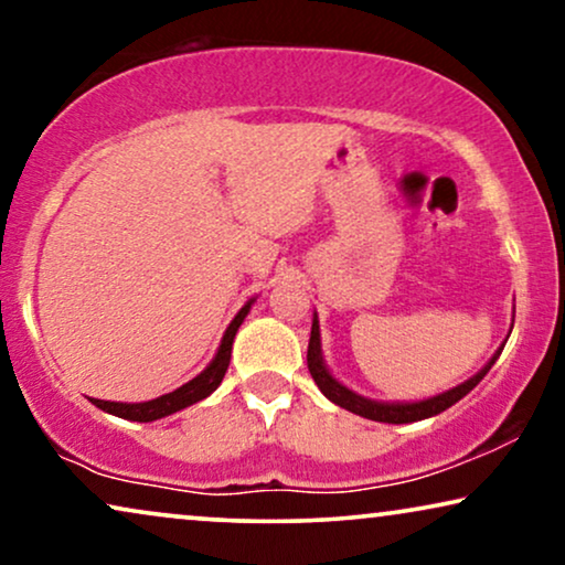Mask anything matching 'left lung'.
<instances>
[{"instance_id": "8db88e82", "label": "left lung", "mask_w": 565, "mask_h": 565, "mask_svg": "<svg viewBox=\"0 0 565 565\" xmlns=\"http://www.w3.org/2000/svg\"><path fill=\"white\" fill-rule=\"evenodd\" d=\"M512 334V331H509ZM504 347H499L497 354L486 362V367L478 370V373L470 377V381L455 385V388L439 393V396L424 398V401H414V404H383V401H370L365 396H358V393L347 388L337 381L334 375L329 373L327 365H323L321 358V334H319V319L313 316V327H311V342H308V370H311L316 385H319L323 396L329 401H334L337 406L347 408V412L365 416V419L373 422H385V424H408V422H419V419H429V416L443 414L445 408H450L452 404H458L462 396H468L470 391L476 388L478 383L483 381L486 373H489L493 362L499 360V354Z\"/></svg>"}]
</instances>
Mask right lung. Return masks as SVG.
Instances as JSON below:
<instances>
[{
	"mask_svg": "<svg viewBox=\"0 0 565 565\" xmlns=\"http://www.w3.org/2000/svg\"><path fill=\"white\" fill-rule=\"evenodd\" d=\"M252 303H254V298L242 308V311L236 313V319L228 323L226 334H223L221 347H218V352H215L211 365H207L198 377H192L190 383H184L182 388L164 393V396H159L153 401H143V404H120V401H99V398H92V404H95L97 408H103V412H107V414L120 416V419L153 422V419H161V416H169V414L180 412V408H188L192 404H198V401L207 398L215 388H218L223 375H226L228 362H231V344H234L236 331H238V327H242V321L246 319V313H249Z\"/></svg>",
	"mask_w": 565,
	"mask_h": 565,
	"instance_id": "right-lung-1",
	"label": "right lung"
}]
</instances>
